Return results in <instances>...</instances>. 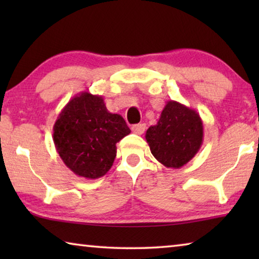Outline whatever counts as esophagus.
<instances>
[{"label":"esophagus","mask_w":259,"mask_h":259,"mask_svg":"<svg viewBox=\"0 0 259 259\" xmlns=\"http://www.w3.org/2000/svg\"><path fill=\"white\" fill-rule=\"evenodd\" d=\"M145 129H146V125L144 123H138V124H135V125L131 126V130H133L134 133L137 134V135H143L144 131H145Z\"/></svg>","instance_id":"34e87169"}]
</instances>
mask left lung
I'll list each match as a JSON object with an SVG mask.
<instances>
[{"instance_id": "obj_1", "label": "left lung", "mask_w": 259, "mask_h": 259, "mask_svg": "<svg viewBox=\"0 0 259 259\" xmlns=\"http://www.w3.org/2000/svg\"><path fill=\"white\" fill-rule=\"evenodd\" d=\"M145 138L160 163L179 169L195 156L202 145V120L194 109L169 100L157 123L147 129Z\"/></svg>"}]
</instances>
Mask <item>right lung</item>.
I'll return each instance as SVG.
<instances>
[{
	"label": "right lung",
	"mask_w": 259,
	"mask_h": 259,
	"mask_svg": "<svg viewBox=\"0 0 259 259\" xmlns=\"http://www.w3.org/2000/svg\"><path fill=\"white\" fill-rule=\"evenodd\" d=\"M130 133L123 117L108 112L102 96L83 91L61 109L52 137L67 168L80 177L97 179L112 168L116 143Z\"/></svg>",
	"instance_id": "1"
}]
</instances>
